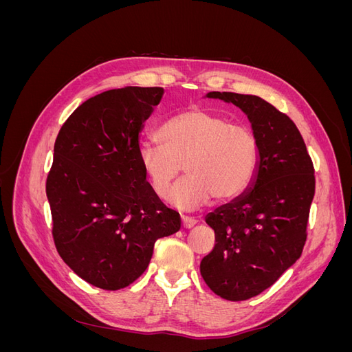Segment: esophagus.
Here are the masks:
<instances>
[{"instance_id": "1", "label": "esophagus", "mask_w": 352, "mask_h": 352, "mask_svg": "<svg viewBox=\"0 0 352 352\" xmlns=\"http://www.w3.org/2000/svg\"><path fill=\"white\" fill-rule=\"evenodd\" d=\"M197 225V220L195 219H192V217H182V226L185 228V229H190V228H194Z\"/></svg>"}]
</instances>
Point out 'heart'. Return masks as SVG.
I'll return each mask as SVG.
<instances>
[{
  "label": "heart",
  "instance_id": "b5f03b06",
  "mask_svg": "<svg viewBox=\"0 0 352 352\" xmlns=\"http://www.w3.org/2000/svg\"><path fill=\"white\" fill-rule=\"evenodd\" d=\"M162 142L138 146V163L154 192L166 197L170 184L180 179L167 197L173 207L194 211L212 198L229 201L250 186L257 172L258 142L243 124L226 116L192 107L166 120L158 129Z\"/></svg>",
  "mask_w": 352,
  "mask_h": 352
}]
</instances>
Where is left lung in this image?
<instances>
[{"mask_svg": "<svg viewBox=\"0 0 352 352\" xmlns=\"http://www.w3.org/2000/svg\"><path fill=\"white\" fill-rule=\"evenodd\" d=\"M207 98L239 107L258 142L251 185L206 217L216 245L199 264L212 292L228 301H245L270 287L301 257L314 167L295 123L267 101L235 92H208Z\"/></svg>", "mask_w": 352, "mask_h": 352, "instance_id": "8db88e82", "label": "left lung"}]
</instances>
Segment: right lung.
I'll use <instances>...</instances> for the list:
<instances>
[{"instance_id": "add662e5", "label": "right lung", "mask_w": 352, "mask_h": 352, "mask_svg": "<svg viewBox=\"0 0 352 352\" xmlns=\"http://www.w3.org/2000/svg\"><path fill=\"white\" fill-rule=\"evenodd\" d=\"M163 88L95 95L61 126L47 177L56 248L79 278L105 291L146 270L157 239L180 229L138 163L140 133Z\"/></svg>"}]
</instances>
